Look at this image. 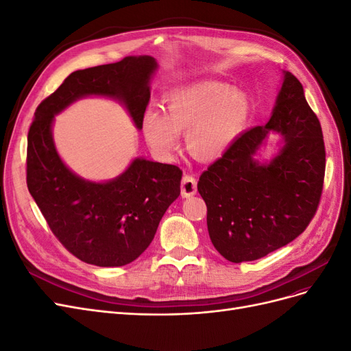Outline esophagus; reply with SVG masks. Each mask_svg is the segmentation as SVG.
Segmentation results:
<instances>
[{
    "instance_id": "obj_1",
    "label": "esophagus",
    "mask_w": 351,
    "mask_h": 351,
    "mask_svg": "<svg viewBox=\"0 0 351 351\" xmlns=\"http://www.w3.org/2000/svg\"><path fill=\"white\" fill-rule=\"evenodd\" d=\"M180 187H182V196L183 197H190V196L196 195V192H197L196 178L192 177V176H184L182 178V184H180Z\"/></svg>"
}]
</instances>
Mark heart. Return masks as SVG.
Here are the masks:
<instances>
[{"instance_id":"heart-1","label":"heart","mask_w":351,"mask_h":351,"mask_svg":"<svg viewBox=\"0 0 351 351\" xmlns=\"http://www.w3.org/2000/svg\"><path fill=\"white\" fill-rule=\"evenodd\" d=\"M164 112L149 108L142 121L145 139L154 154H174L178 134L186 133L190 155L212 162L224 155L247 123L246 95L221 82H197L165 95Z\"/></svg>"}]
</instances>
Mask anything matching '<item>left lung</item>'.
<instances>
[{
	"instance_id": "left-lung-1",
	"label": "left lung",
	"mask_w": 351,
	"mask_h": 351,
	"mask_svg": "<svg viewBox=\"0 0 351 351\" xmlns=\"http://www.w3.org/2000/svg\"><path fill=\"white\" fill-rule=\"evenodd\" d=\"M269 131L283 136L267 165L252 156ZM325 177L321 123L302 83L284 71L269 121L244 132L202 173L197 190L208 208V231L227 261H256L299 237L319 206Z\"/></svg>"
}]
</instances>
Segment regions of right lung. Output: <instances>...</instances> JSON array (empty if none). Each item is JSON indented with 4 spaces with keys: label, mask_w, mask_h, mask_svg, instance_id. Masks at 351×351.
<instances>
[{
    "label": "right lung",
    "mask_w": 351,
    "mask_h": 351,
    "mask_svg": "<svg viewBox=\"0 0 351 351\" xmlns=\"http://www.w3.org/2000/svg\"><path fill=\"white\" fill-rule=\"evenodd\" d=\"M156 67L154 57L139 56L73 71L39 104L27 133L26 182L32 197L62 246L97 267H123L147 249L159 221L180 195L183 171L136 158L111 182H88L61 161L52 121L71 102L98 95L123 102L141 130Z\"/></svg>",
    "instance_id": "obj_1"
}]
</instances>
